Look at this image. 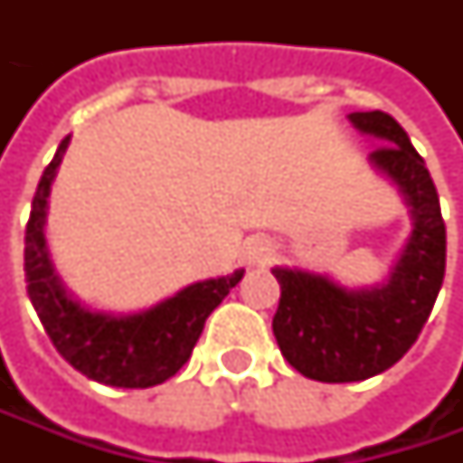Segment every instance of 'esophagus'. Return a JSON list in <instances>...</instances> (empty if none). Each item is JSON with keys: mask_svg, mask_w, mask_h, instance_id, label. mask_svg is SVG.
Masks as SVG:
<instances>
[{"mask_svg": "<svg viewBox=\"0 0 463 463\" xmlns=\"http://www.w3.org/2000/svg\"><path fill=\"white\" fill-rule=\"evenodd\" d=\"M273 252H276V247L268 237H252L244 244V262L247 265H265L273 258Z\"/></svg>", "mask_w": 463, "mask_h": 463, "instance_id": "esophagus-1", "label": "esophagus"}]
</instances>
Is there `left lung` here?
Here are the masks:
<instances>
[{"instance_id": "8db88e82", "label": "left lung", "mask_w": 463, "mask_h": 463, "mask_svg": "<svg viewBox=\"0 0 463 463\" xmlns=\"http://www.w3.org/2000/svg\"><path fill=\"white\" fill-rule=\"evenodd\" d=\"M364 134L386 144L371 152L412 205L415 232L379 288L345 291L325 276L276 268L280 301L273 335L283 358L307 379L364 382L400 361L425 327L446 276V223L425 159L389 113H350Z\"/></svg>"}]
</instances>
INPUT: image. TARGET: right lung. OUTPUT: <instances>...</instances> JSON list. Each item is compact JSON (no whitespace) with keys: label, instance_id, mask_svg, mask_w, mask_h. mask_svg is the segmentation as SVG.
Instances as JSON below:
<instances>
[{"label":"right lung","instance_id":"add662e5","mask_svg":"<svg viewBox=\"0 0 463 463\" xmlns=\"http://www.w3.org/2000/svg\"><path fill=\"white\" fill-rule=\"evenodd\" d=\"M66 146L69 136L59 144L33 195L25 226L27 296L53 347L87 379L120 389L156 386L185 365L208 314L240 283L244 270L193 283L154 309L131 317H110L80 307L53 276L43 240L45 201Z\"/></svg>","mask_w":463,"mask_h":463}]
</instances>
